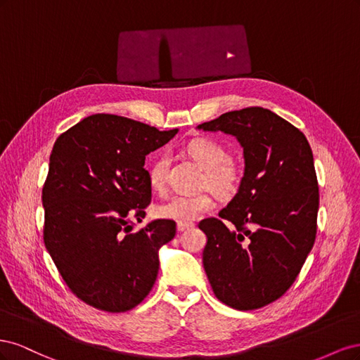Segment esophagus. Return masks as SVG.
I'll use <instances>...</instances> for the list:
<instances>
[{"instance_id":"1","label":"esophagus","mask_w":360,"mask_h":360,"mask_svg":"<svg viewBox=\"0 0 360 360\" xmlns=\"http://www.w3.org/2000/svg\"><path fill=\"white\" fill-rule=\"evenodd\" d=\"M192 226H193V224H191V222H179L177 224V230L180 233H183V231H186V230H191Z\"/></svg>"}]
</instances>
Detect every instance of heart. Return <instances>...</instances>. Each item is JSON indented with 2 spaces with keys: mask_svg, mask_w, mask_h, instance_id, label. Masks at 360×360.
I'll use <instances>...</instances> for the list:
<instances>
[{
  "mask_svg": "<svg viewBox=\"0 0 360 360\" xmlns=\"http://www.w3.org/2000/svg\"><path fill=\"white\" fill-rule=\"evenodd\" d=\"M186 150L188 155L204 169V186L222 198L231 197L240 183V169L230 162L228 150L217 141L209 138L191 141ZM168 165L169 159L167 155H159L150 163L148 181L155 191L165 188ZM213 205V198L205 192L197 195H174L158 207V214L163 219L192 222L212 210Z\"/></svg>",
  "mask_w": 360,
  "mask_h": 360,
  "instance_id": "1",
  "label": "heart"
}]
</instances>
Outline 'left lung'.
Instances as JSON below:
<instances>
[{"label":"left lung","instance_id":"obj_1","mask_svg":"<svg viewBox=\"0 0 360 360\" xmlns=\"http://www.w3.org/2000/svg\"><path fill=\"white\" fill-rule=\"evenodd\" d=\"M198 129L234 136L245 159L221 219L198 225L207 236L204 270L228 307L263 308L291 287L315 242L320 197L312 150L297 127L259 106L225 112Z\"/></svg>","mask_w":360,"mask_h":360}]
</instances>
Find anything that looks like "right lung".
<instances>
[{
    "instance_id": "add662e5",
    "label": "right lung",
    "mask_w": 360,
    "mask_h": 360,
    "mask_svg": "<svg viewBox=\"0 0 360 360\" xmlns=\"http://www.w3.org/2000/svg\"><path fill=\"white\" fill-rule=\"evenodd\" d=\"M179 129L156 127L111 114L90 115L61 134L43 186V240L68 287L108 312L135 308L153 288L159 250L176 222L155 219L138 233L129 225L151 200L146 156Z\"/></svg>"
}]
</instances>
